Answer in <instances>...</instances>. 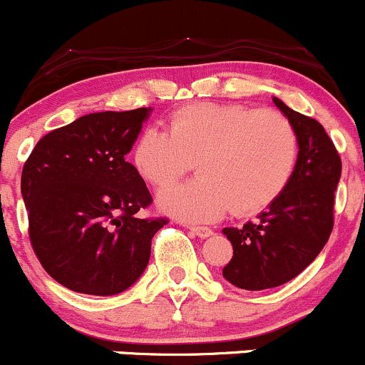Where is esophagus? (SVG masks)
<instances>
[{"label": "esophagus", "instance_id": "1", "mask_svg": "<svg viewBox=\"0 0 365 365\" xmlns=\"http://www.w3.org/2000/svg\"><path fill=\"white\" fill-rule=\"evenodd\" d=\"M190 230H191V234L197 235V237H200V239H207L212 235V230L207 227H190Z\"/></svg>", "mask_w": 365, "mask_h": 365}]
</instances>
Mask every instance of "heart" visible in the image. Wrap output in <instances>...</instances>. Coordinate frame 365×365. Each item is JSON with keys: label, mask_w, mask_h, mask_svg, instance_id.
I'll use <instances>...</instances> for the list:
<instances>
[{"label": "heart", "mask_w": 365, "mask_h": 365, "mask_svg": "<svg viewBox=\"0 0 365 365\" xmlns=\"http://www.w3.org/2000/svg\"><path fill=\"white\" fill-rule=\"evenodd\" d=\"M299 137L287 115L244 105L197 103L168 119V131L148 128L133 163L142 178L163 187L195 161L198 178L167 187L161 210L187 221H210L228 207L253 214L269 207L290 184Z\"/></svg>", "instance_id": "heart-1"}]
</instances>
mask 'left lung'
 Returning a JSON list of instances; mask_svg holds the SVG:
<instances>
[{
	"label": "left lung",
	"mask_w": 365,
	"mask_h": 365,
	"mask_svg": "<svg viewBox=\"0 0 365 365\" xmlns=\"http://www.w3.org/2000/svg\"><path fill=\"white\" fill-rule=\"evenodd\" d=\"M272 101L299 137L294 178L257 220L223 228L234 247L223 277L251 292L288 283L318 257L332 232L334 193L341 179V158L325 128L276 96Z\"/></svg>",
	"instance_id": "1"
}]
</instances>
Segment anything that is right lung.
<instances>
[{
	"instance_id": "right-lung-1",
	"label": "right lung",
	"mask_w": 365,
	"mask_h": 365,
	"mask_svg": "<svg viewBox=\"0 0 365 365\" xmlns=\"http://www.w3.org/2000/svg\"><path fill=\"white\" fill-rule=\"evenodd\" d=\"M153 108L95 112L40 138L22 168L21 193L40 264L78 294L128 290L149 264L167 220H142L153 202L131 151Z\"/></svg>"
}]
</instances>
